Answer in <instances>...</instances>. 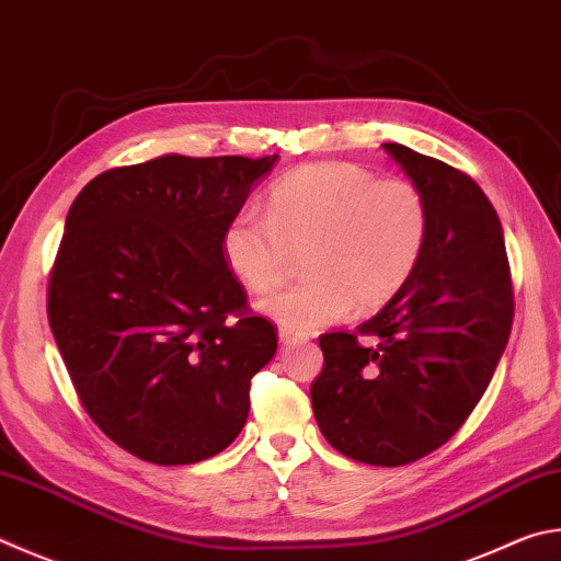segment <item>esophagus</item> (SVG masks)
Masks as SVG:
<instances>
[{
  "instance_id": "esophagus-1",
  "label": "esophagus",
  "mask_w": 561,
  "mask_h": 561,
  "mask_svg": "<svg viewBox=\"0 0 561 561\" xmlns=\"http://www.w3.org/2000/svg\"><path fill=\"white\" fill-rule=\"evenodd\" d=\"M307 339H309L307 333H297V331H289V329H279V341H282L284 345H297V343H304Z\"/></svg>"
}]
</instances>
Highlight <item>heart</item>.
<instances>
[{"label": "heart", "instance_id": "1", "mask_svg": "<svg viewBox=\"0 0 561 561\" xmlns=\"http://www.w3.org/2000/svg\"><path fill=\"white\" fill-rule=\"evenodd\" d=\"M430 206L404 179H375L351 161H316L282 174L267 213L240 208L222 232L230 270L252 291L279 289L304 252L309 277L262 301L282 329L309 333L392 301L430 242Z\"/></svg>", "mask_w": 561, "mask_h": 561}]
</instances>
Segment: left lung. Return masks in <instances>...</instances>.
Masks as SVG:
<instances>
[{
    "label": "left lung",
    "mask_w": 561,
    "mask_h": 561,
    "mask_svg": "<svg viewBox=\"0 0 561 561\" xmlns=\"http://www.w3.org/2000/svg\"><path fill=\"white\" fill-rule=\"evenodd\" d=\"M430 206V242L412 279L355 333L319 335L311 382L319 430L335 451L404 466L461 430L513 329L501 218L478 183L404 145H382Z\"/></svg>",
    "instance_id": "1"
}]
</instances>
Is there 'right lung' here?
Masks as SVG:
<instances>
[{"label":"right lung","instance_id":"right-lung-1","mask_svg":"<svg viewBox=\"0 0 561 561\" xmlns=\"http://www.w3.org/2000/svg\"><path fill=\"white\" fill-rule=\"evenodd\" d=\"M274 157L167 154L98 174L68 210L48 323L78 400L141 461L196 463L236 442L277 325L222 254Z\"/></svg>","mask_w":561,"mask_h":561}]
</instances>
